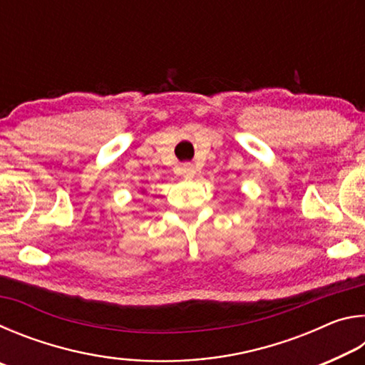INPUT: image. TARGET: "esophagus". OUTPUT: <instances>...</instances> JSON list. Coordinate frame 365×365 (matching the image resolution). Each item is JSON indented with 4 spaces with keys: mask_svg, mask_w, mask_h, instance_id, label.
I'll list each match as a JSON object with an SVG mask.
<instances>
[{
    "mask_svg": "<svg viewBox=\"0 0 365 365\" xmlns=\"http://www.w3.org/2000/svg\"><path fill=\"white\" fill-rule=\"evenodd\" d=\"M180 172H182V175H183L185 178H193L196 170H195V165H193V164H183Z\"/></svg>",
    "mask_w": 365,
    "mask_h": 365,
    "instance_id": "1",
    "label": "esophagus"
}]
</instances>
